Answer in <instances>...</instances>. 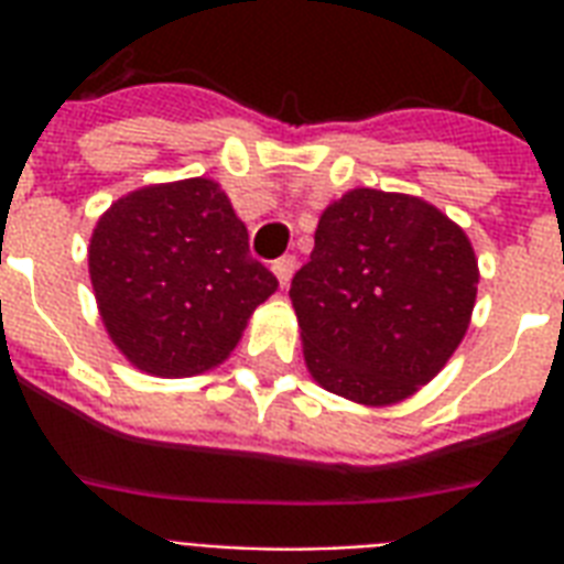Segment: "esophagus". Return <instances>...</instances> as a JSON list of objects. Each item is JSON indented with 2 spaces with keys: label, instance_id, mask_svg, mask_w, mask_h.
Instances as JSON below:
<instances>
[{
  "label": "esophagus",
  "instance_id": "1",
  "mask_svg": "<svg viewBox=\"0 0 564 564\" xmlns=\"http://www.w3.org/2000/svg\"><path fill=\"white\" fill-rule=\"evenodd\" d=\"M272 272L281 286H290V278L292 272H295V257H278L272 263Z\"/></svg>",
  "mask_w": 564,
  "mask_h": 564
}]
</instances>
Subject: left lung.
Returning a JSON list of instances; mask_svg holds the SVG:
<instances>
[{
    "mask_svg": "<svg viewBox=\"0 0 564 564\" xmlns=\"http://www.w3.org/2000/svg\"><path fill=\"white\" fill-rule=\"evenodd\" d=\"M471 239L419 195L357 187L318 216L290 299L322 389L392 406L430 383L471 325Z\"/></svg>",
    "mask_w": 564,
    "mask_h": 564,
    "instance_id": "left-lung-1",
    "label": "left lung"
}]
</instances>
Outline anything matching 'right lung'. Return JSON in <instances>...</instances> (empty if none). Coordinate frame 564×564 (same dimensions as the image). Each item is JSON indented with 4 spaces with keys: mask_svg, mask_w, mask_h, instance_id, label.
Segmentation results:
<instances>
[{
    "mask_svg": "<svg viewBox=\"0 0 564 564\" xmlns=\"http://www.w3.org/2000/svg\"><path fill=\"white\" fill-rule=\"evenodd\" d=\"M101 325L134 369L193 377L228 360L274 278L210 178L149 184L101 213L87 248Z\"/></svg>",
    "mask_w": 564,
    "mask_h": 564,
    "instance_id": "add662e5",
    "label": "right lung"
}]
</instances>
